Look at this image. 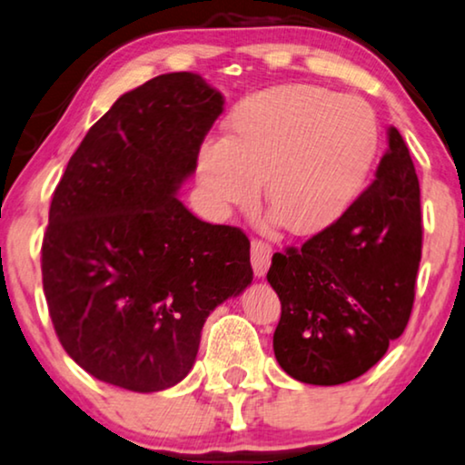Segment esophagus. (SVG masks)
<instances>
[{
  "instance_id": "34e87169",
  "label": "esophagus",
  "mask_w": 465,
  "mask_h": 465,
  "mask_svg": "<svg viewBox=\"0 0 465 465\" xmlns=\"http://www.w3.org/2000/svg\"><path fill=\"white\" fill-rule=\"evenodd\" d=\"M272 246L263 240H252L251 244V263H252V272L257 278H263L267 270H270L272 263Z\"/></svg>"
}]
</instances>
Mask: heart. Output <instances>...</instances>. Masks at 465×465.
Listing matches in <instances>:
<instances>
[{
	"instance_id": "1",
	"label": "heart",
	"mask_w": 465,
	"mask_h": 465,
	"mask_svg": "<svg viewBox=\"0 0 465 465\" xmlns=\"http://www.w3.org/2000/svg\"><path fill=\"white\" fill-rule=\"evenodd\" d=\"M381 128L356 94L316 84H284L246 96L230 136L200 152L202 187L219 208L251 206L265 179L273 219L310 235L348 213L375 166Z\"/></svg>"
}]
</instances>
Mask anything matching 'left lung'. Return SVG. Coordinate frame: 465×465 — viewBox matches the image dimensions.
Wrapping results in <instances>:
<instances>
[{"instance_id": "8db88e82", "label": "left lung", "mask_w": 465, "mask_h": 465, "mask_svg": "<svg viewBox=\"0 0 465 465\" xmlns=\"http://www.w3.org/2000/svg\"><path fill=\"white\" fill-rule=\"evenodd\" d=\"M420 261V181L390 126L375 181L348 213L301 248L273 254L267 282L282 303L278 364L312 385L364 375L407 329Z\"/></svg>"}]
</instances>
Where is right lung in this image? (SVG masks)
Instances as JSON below:
<instances>
[{
    "label": "right lung",
    "instance_id": "right-lung-1",
    "mask_svg": "<svg viewBox=\"0 0 465 465\" xmlns=\"http://www.w3.org/2000/svg\"><path fill=\"white\" fill-rule=\"evenodd\" d=\"M223 103L189 71L130 90L88 130L52 195L48 312L64 351L104 383L149 394L183 381L206 318L252 282L246 235L176 198Z\"/></svg>",
    "mask_w": 465,
    "mask_h": 465
}]
</instances>
